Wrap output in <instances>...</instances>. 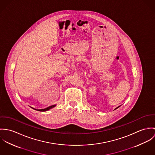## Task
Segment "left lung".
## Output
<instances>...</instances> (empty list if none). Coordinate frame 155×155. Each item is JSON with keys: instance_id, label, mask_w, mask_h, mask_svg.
I'll return each instance as SVG.
<instances>
[{"instance_id": "obj_1", "label": "left lung", "mask_w": 155, "mask_h": 155, "mask_svg": "<svg viewBox=\"0 0 155 155\" xmlns=\"http://www.w3.org/2000/svg\"><path fill=\"white\" fill-rule=\"evenodd\" d=\"M120 107V106H118V107H116V108H115V109H118V107Z\"/></svg>"}]
</instances>
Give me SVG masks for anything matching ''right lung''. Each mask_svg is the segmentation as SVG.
Returning <instances> with one entry per match:
<instances>
[{
	"mask_svg": "<svg viewBox=\"0 0 155 155\" xmlns=\"http://www.w3.org/2000/svg\"><path fill=\"white\" fill-rule=\"evenodd\" d=\"M56 104H53V105L50 106H49V107H46V108H45V109H35V108H33V107H31V108H33V109H35V110H38V111H40V112H45V111L49 110H50L51 109H52L53 107H55V106H56Z\"/></svg>",
	"mask_w": 155,
	"mask_h": 155,
	"instance_id": "1",
	"label": "right lung"
}]
</instances>
